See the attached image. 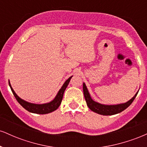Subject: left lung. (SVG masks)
Masks as SVG:
<instances>
[{
    "mask_svg": "<svg viewBox=\"0 0 147 147\" xmlns=\"http://www.w3.org/2000/svg\"><path fill=\"white\" fill-rule=\"evenodd\" d=\"M83 90L84 97H85L87 106H88L89 109L92 111H93V112L96 113L103 115H113L119 113L122 111L125 110L126 109H127L132 104L133 100H134L138 95V91H139L138 90L136 93V95L133 96L132 98L128 101V102L119 104L109 105V104H100V103L94 101L92 99V97H91L85 83H83Z\"/></svg>",
    "mask_w": 147,
    "mask_h": 147,
    "instance_id": "8db88e82",
    "label": "left lung"
}]
</instances>
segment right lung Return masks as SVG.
Segmentation results:
<instances>
[{
	"label": "right lung",
	"mask_w": 147,
	"mask_h": 147,
	"mask_svg": "<svg viewBox=\"0 0 147 147\" xmlns=\"http://www.w3.org/2000/svg\"><path fill=\"white\" fill-rule=\"evenodd\" d=\"M72 77V76L70 77L69 78L64 82L63 86L61 88L59 89V90L57 92V95L55 96V97L54 98L51 102H48V103H44V104H34V103L28 102L27 101L24 100V99H21V97H18L17 94L15 92L14 89L11 87V84H10L9 80V86L11 88V91L13 92V95H14L15 98L16 99V100L18 101V102L25 109H26L27 111H29L30 113H36V114H47L53 112V111H56L59 108V106H60L61 103L62 99H63V96L64 91L66 89L67 86H68L69 82H70V79Z\"/></svg>",
	"instance_id": "right-lung-1"
}]
</instances>
